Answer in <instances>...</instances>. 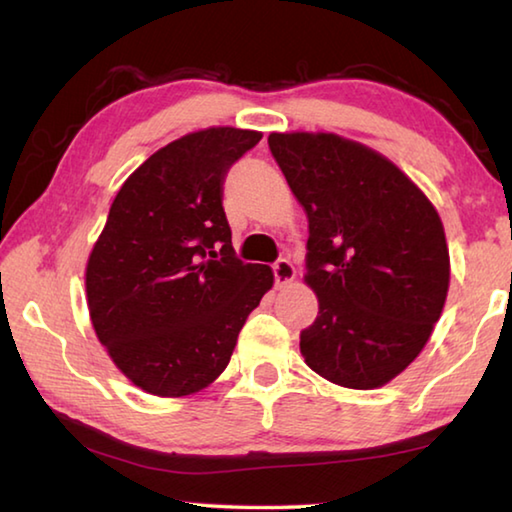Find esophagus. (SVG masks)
Wrapping results in <instances>:
<instances>
[{
  "label": "esophagus",
  "mask_w": 512,
  "mask_h": 512,
  "mask_svg": "<svg viewBox=\"0 0 512 512\" xmlns=\"http://www.w3.org/2000/svg\"><path fill=\"white\" fill-rule=\"evenodd\" d=\"M273 275H275V286H286L295 280V266L288 262V259H277L273 264Z\"/></svg>",
  "instance_id": "obj_1"
}]
</instances>
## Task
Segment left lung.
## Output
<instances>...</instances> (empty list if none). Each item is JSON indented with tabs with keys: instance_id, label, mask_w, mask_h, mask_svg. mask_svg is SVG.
Returning a JSON list of instances; mask_svg holds the SVG:
<instances>
[{
	"instance_id": "left-lung-1",
	"label": "left lung",
	"mask_w": 512,
	"mask_h": 512,
	"mask_svg": "<svg viewBox=\"0 0 512 512\" xmlns=\"http://www.w3.org/2000/svg\"><path fill=\"white\" fill-rule=\"evenodd\" d=\"M268 147L309 219L304 282L320 311L300 333L306 365L351 389L389 383L448 295L439 212L392 161L347 138L271 134Z\"/></svg>"
}]
</instances>
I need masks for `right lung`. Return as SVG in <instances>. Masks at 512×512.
Masks as SVG:
<instances>
[{
    "mask_svg": "<svg viewBox=\"0 0 512 512\" xmlns=\"http://www.w3.org/2000/svg\"><path fill=\"white\" fill-rule=\"evenodd\" d=\"M259 141L235 127L183 136L111 203L87 264L89 315L116 367L147 394L208 387L273 286L271 268L235 255L224 212L226 174Z\"/></svg>",
    "mask_w": 512,
    "mask_h": 512,
    "instance_id": "obj_1",
    "label": "right lung"
}]
</instances>
